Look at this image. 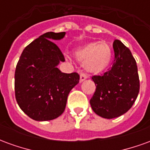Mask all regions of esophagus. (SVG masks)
Here are the masks:
<instances>
[{"label":"esophagus","instance_id":"1","mask_svg":"<svg viewBox=\"0 0 150 150\" xmlns=\"http://www.w3.org/2000/svg\"><path fill=\"white\" fill-rule=\"evenodd\" d=\"M86 79H87V75L84 73H80V82L84 81Z\"/></svg>","mask_w":150,"mask_h":150}]
</instances>
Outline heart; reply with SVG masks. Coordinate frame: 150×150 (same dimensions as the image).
Listing matches in <instances>:
<instances>
[{"instance_id": "b5f03b06", "label": "heart", "mask_w": 150, "mask_h": 150, "mask_svg": "<svg viewBox=\"0 0 150 150\" xmlns=\"http://www.w3.org/2000/svg\"><path fill=\"white\" fill-rule=\"evenodd\" d=\"M77 60L83 62V67L92 74H100L107 68L112 59V49L105 42H90L75 51Z\"/></svg>"}]
</instances>
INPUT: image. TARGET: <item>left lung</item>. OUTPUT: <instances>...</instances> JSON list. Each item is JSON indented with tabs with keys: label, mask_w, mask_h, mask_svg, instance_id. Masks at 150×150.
Instances as JSON below:
<instances>
[{
	"label": "left lung",
	"mask_w": 150,
	"mask_h": 150,
	"mask_svg": "<svg viewBox=\"0 0 150 150\" xmlns=\"http://www.w3.org/2000/svg\"><path fill=\"white\" fill-rule=\"evenodd\" d=\"M112 46L114 62L111 70L91 77L96 88L90 100L91 108L106 119L127 112L140 90L137 66L131 51L120 40H115Z\"/></svg>",
	"instance_id": "8db88e82"
}]
</instances>
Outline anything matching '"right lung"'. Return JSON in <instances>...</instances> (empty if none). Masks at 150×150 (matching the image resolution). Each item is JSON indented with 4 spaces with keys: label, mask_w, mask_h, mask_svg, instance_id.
Segmentation results:
<instances>
[{
    "label": "right lung",
    "mask_w": 150,
    "mask_h": 150,
    "mask_svg": "<svg viewBox=\"0 0 150 150\" xmlns=\"http://www.w3.org/2000/svg\"><path fill=\"white\" fill-rule=\"evenodd\" d=\"M65 32H47L22 51L15 70V97L19 107L34 120L59 117L65 110L69 92L77 84L76 72L62 73L57 67L64 55L53 40Z\"/></svg>",
    "instance_id": "right-lung-1"
}]
</instances>
